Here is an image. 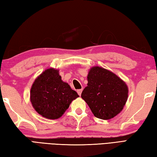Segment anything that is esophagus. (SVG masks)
<instances>
[{
  "label": "esophagus",
  "mask_w": 157,
  "mask_h": 157,
  "mask_svg": "<svg viewBox=\"0 0 157 157\" xmlns=\"http://www.w3.org/2000/svg\"><path fill=\"white\" fill-rule=\"evenodd\" d=\"M82 89H80V90H77V93L79 96L81 95V93H82Z\"/></svg>",
  "instance_id": "34e87169"
}]
</instances>
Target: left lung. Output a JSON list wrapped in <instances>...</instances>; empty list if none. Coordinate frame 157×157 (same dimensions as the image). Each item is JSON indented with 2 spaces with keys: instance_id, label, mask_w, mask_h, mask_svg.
<instances>
[{
  "instance_id": "1",
  "label": "left lung",
  "mask_w": 157,
  "mask_h": 157,
  "mask_svg": "<svg viewBox=\"0 0 157 157\" xmlns=\"http://www.w3.org/2000/svg\"><path fill=\"white\" fill-rule=\"evenodd\" d=\"M87 81L81 98L94 116L110 120L122 111L128 94V86L122 79L111 71L94 66L89 71Z\"/></svg>"
}]
</instances>
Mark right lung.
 I'll return each instance as SVG.
<instances>
[{
	"label": "right lung",
	"mask_w": 157,
	"mask_h": 157,
	"mask_svg": "<svg viewBox=\"0 0 157 157\" xmlns=\"http://www.w3.org/2000/svg\"><path fill=\"white\" fill-rule=\"evenodd\" d=\"M59 70L48 68L35 78L30 91V100L37 113L50 120L61 117L72 100L79 96L61 80Z\"/></svg>",
	"instance_id": "obj_1"
}]
</instances>
